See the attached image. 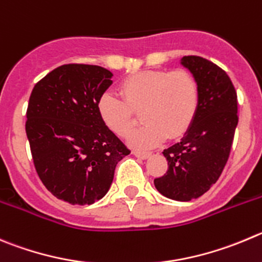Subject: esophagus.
<instances>
[{
	"label": "esophagus",
	"mask_w": 262,
	"mask_h": 262,
	"mask_svg": "<svg viewBox=\"0 0 262 262\" xmlns=\"http://www.w3.org/2000/svg\"><path fill=\"white\" fill-rule=\"evenodd\" d=\"M133 155L137 156V158H139V159H147L151 156V152H148V151L136 150V151H133Z\"/></svg>",
	"instance_id": "34e87169"
}]
</instances>
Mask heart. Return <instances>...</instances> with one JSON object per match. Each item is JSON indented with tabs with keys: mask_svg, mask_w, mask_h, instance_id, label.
Masks as SVG:
<instances>
[{
	"mask_svg": "<svg viewBox=\"0 0 262 262\" xmlns=\"http://www.w3.org/2000/svg\"><path fill=\"white\" fill-rule=\"evenodd\" d=\"M123 99L103 94L98 114L104 125L119 137H128L141 112L142 128L130 137L134 147H152L168 137L178 139L191 128L199 107V86L185 70L141 71L119 86Z\"/></svg>",
	"mask_w": 262,
	"mask_h": 262,
	"instance_id": "1",
	"label": "heart"
}]
</instances>
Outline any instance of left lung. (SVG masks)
Segmentation results:
<instances>
[{
	"label": "left lung",
	"instance_id": "8db88e82",
	"mask_svg": "<svg viewBox=\"0 0 262 262\" xmlns=\"http://www.w3.org/2000/svg\"><path fill=\"white\" fill-rule=\"evenodd\" d=\"M199 86V107L181 142L163 151L168 170L154 180L161 195L190 202L208 191L221 176L238 125L236 92L222 68L196 55L181 59Z\"/></svg>",
	"mask_w": 262,
	"mask_h": 262
}]
</instances>
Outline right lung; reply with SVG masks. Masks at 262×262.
Returning a JSON list of instances; mask_svg holds the SVG:
<instances>
[{
  "mask_svg": "<svg viewBox=\"0 0 262 262\" xmlns=\"http://www.w3.org/2000/svg\"><path fill=\"white\" fill-rule=\"evenodd\" d=\"M111 77L99 66L63 64L29 97L26 133L36 172L54 196L70 204L102 199L116 164L130 154L98 114Z\"/></svg>",
  "mask_w": 262,
  "mask_h": 262,
  "instance_id": "1",
  "label": "right lung"
}]
</instances>
